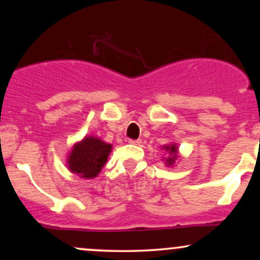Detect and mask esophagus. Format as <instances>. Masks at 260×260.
<instances>
[{
    "label": "esophagus",
    "instance_id": "1",
    "mask_svg": "<svg viewBox=\"0 0 260 260\" xmlns=\"http://www.w3.org/2000/svg\"><path fill=\"white\" fill-rule=\"evenodd\" d=\"M129 144H133V145H140L142 144V140L140 139H137V140H134V139H129Z\"/></svg>",
    "mask_w": 260,
    "mask_h": 260
}]
</instances>
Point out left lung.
<instances>
[{"mask_svg": "<svg viewBox=\"0 0 260 260\" xmlns=\"http://www.w3.org/2000/svg\"><path fill=\"white\" fill-rule=\"evenodd\" d=\"M162 150H165L166 157H162V161L165 162L166 166L172 168L175 165V162L180 159V153H178V145L176 143H171V144L164 145Z\"/></svg>", "mask_w": 260, "mask_h": 260, "instance_id": "8db88e82", "label": "left lung"}]
</instances>
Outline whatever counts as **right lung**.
Listing matches in <instances>:
<instances>
[{"instance_id": "add662e5", "label": "right lung", "mask_w": 260, "mask_h": 260, "mask_svg": "<svg viewBox=\"0 0 260 260\" xmlns=\"http://www.w3.org/2000/svg\"><path fill=\"white\" fill-rule=\"evenodd\" d=\"M112 150V144L104 142L99 137L85 136L74 143L67 155V168L74 175L84 180L95 178L105 166Z\"/></svg>"}]
</instances>
